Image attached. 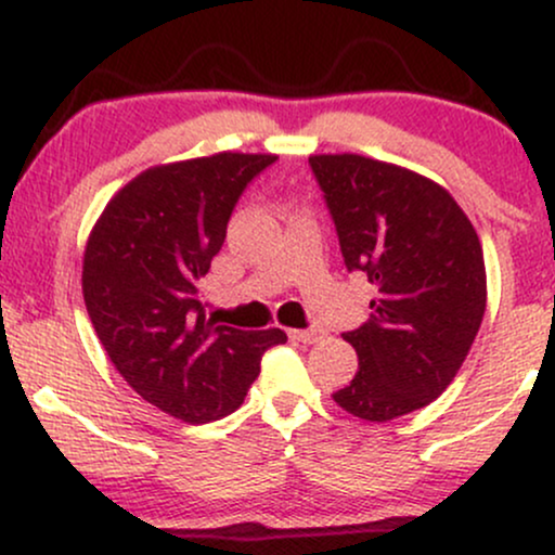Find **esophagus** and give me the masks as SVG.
<instances>
[{"label": "esophagus", "mask_w": 555, "mask_h": 555, "mask_svg": "<svg viewBox=\"0 0 555 555\" xmlns=\"http://www.w3.org/2000/svg\"><path fill=\"white\" fill-rule=\"evenodd\" d=\"M289 336L295 338V341H302V344H318L325 338V331L323 328H305V331H289Z\"/></svg>", "instance_id": "1"}]
</instances>
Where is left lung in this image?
<instances>
[{
  "label": "left lung",
  "instance_id": "left-lung-1",
  "mask_svg": "<svg viewBox=\"0 0 555 555\" xmlns=\"http://www.w3.org/2000/svg\"><path fill=\"white\" fill-rule=\"evenodd\" d=\"M344 263L375 284L372 315L344 341L359 372L333 400L390 422L447 390L486 312L483 248L470 219L434 180L362 155H312Z\"/></svg>",
  "mask_w": 555,
  "mask_h": 555
}]
</instances>
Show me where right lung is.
<instances>
[{"label":"right lung","instance_id":"add662e5","mask_svg":"<svg viewBox=\"0 0 555 555\" xmlns=\"http://www.w3.org/2000/svg\"><path fill=\"white\" fill-rule=\"evenodd\" d=\"M271 163L219 152L157 165L111 198L87 237L82 295L100 344L146 403L185 424L237 411L260 357L286 341L279 328L217 325L198 302L237 198Z\"/></svg>","mask_w":555,"mask_h":555}]
</instances>
